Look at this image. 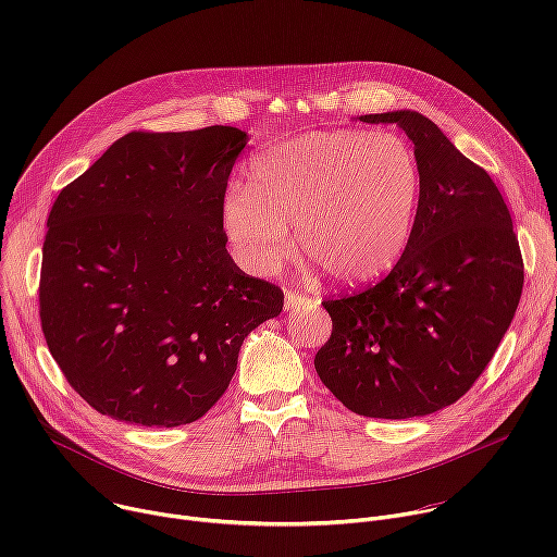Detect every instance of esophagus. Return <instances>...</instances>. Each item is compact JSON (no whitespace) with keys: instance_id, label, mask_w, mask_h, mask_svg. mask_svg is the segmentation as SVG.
<instances>
[{"instance_id":"esophagus-1","label":"esophagus","mask_w":557,"mask_h":557,"mask_svg":"<svg viewBox=\"0 0 557 557\" xmlns=\"http://www.w3.org/2000/svg\"><path fill=\"white\" fill-rule=\"evenodd\" d=\"M320 304H322V299H317V297H304V295L293 293V290H286V295H284V308H286V310L317 308Z\"/></svg>"}]
</instances>
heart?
<instances>
[{"label":"heart","instance_id":"1","mask_svg":"<svg viewBox=\"0 0 557 557\" xmlns=\"http://www.w3.org/2000/svg\"><path fill=\"white\" fill-rule=\"evenodd\" d=\"M423 198L421 161L394 132H310L275 145L251 168V189L222 200L228 243L256 275L280 271L301 249L331 280L383 277L412 240Z\"/></svg>","mask_w":557,"mask_h":557}]
</instances>
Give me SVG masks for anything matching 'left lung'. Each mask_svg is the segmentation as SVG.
Listing matches in <instances>:
<instances>
[{
  "instance_id": "8db88e82",
  "label": "left lung",
  "mask_w": 557,
  "mask_h": 557,
  "mask_svg": "<svg viewBox=\"0 0 557 557\" xmlns=\"http://www.w3.org/2000/svg\"><path fill=\"white\" fill-rule=\"evenodd\" d=\"M414 143L423 198L412 240L376 286L324 301L333 335L314 370L361 417L438 412L473 385L505 337L522 293V256L492 176L414 110L359 116Z\"/></svg>"
}]
</instances>
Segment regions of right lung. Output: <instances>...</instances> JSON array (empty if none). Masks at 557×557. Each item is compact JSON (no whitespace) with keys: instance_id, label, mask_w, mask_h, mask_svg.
<instances>
[{"instance_id":"obj_1","label":"right lung","mask_w":557,"mask_h":557,"mask_svg":"<svg viewBox=\"0 0 557 557\" xmlns=\"http://www.w3.org/2000/svg\"><path fill=\"white\" fill-rule=\"evenodd\" d=\"M249 134L132 132L57 196L39 312L50 355L101 414L176 428L207 414L284 293L226 253L222 200Z\"/></svg>"}]
</instances>
